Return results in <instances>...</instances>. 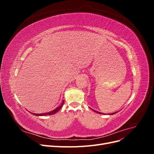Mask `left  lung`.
I'll list each match as a JSON object with an SVG mask.
<instances>
[{
    "mask_svg": "<svg viewBox=\"0 0 154 154\" xmlns=\"http://www.w3.org/2000/svg\"><path fill=\"white\" fill-rule=\"evenodd\" d=\"M93 111L94 112H96V113H97V114H103V113H101V112H98V111H96V110H93V109H92ZM116 112H114V113H112V114H109L110 115H112V114H116Z\"/></svg>",
    "mask_w": 154,
    "mask_h": 154,
    "instance_id": "1",
    "label": "left lung"
}]
</instances>
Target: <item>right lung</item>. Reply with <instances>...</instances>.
<instances>
[{"label":"right lung","instance_id":"right-lung-1","mask_svg":"<svg viewBox=\"0 0 154 154\" xmlns=\"http://www.w3.org/2000/svg\"><path fill=\"white\" fill-rule=\"evenodd\" d=\"M63 103H64V101H62V104L60 105L59 106H58L57 109H55L54 110H53V111H51V112H46V113H42V114H34V113H31L33 115H35L36 116H47V115H53V114H54L57 112L62 108V106L63 105Z\"/></svg>","mask_w":154,"mask_h":154}]
</instances>
